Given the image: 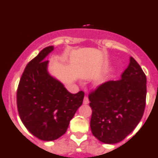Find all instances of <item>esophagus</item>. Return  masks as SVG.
<instances>
[{
	"label": "esophagus",
	"instance_id": "34e87169",
	"mask_svg": "<svg viewBox=\"0 0 158 158\" xmlns=\"http://www.w3.org/2000/svg\"><path fill=\"white\" fill-rule=\"evenodd\" d=\"M89 103V98H88V97H86V96H85L84 97V100H83V104H88Z\"/></svg>",
	"mask_w": 158,
	"mask_h": 158
}]
</instances>
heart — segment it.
Segmentation results:
<instances>
[{
    "label": "heart",
    "mask_w": 158,
    "mask_h": 158,
    "mask_svg": "<svg viewBox=\"0 0 158 158\" xmlns=\"http://www.w3.org/2000/svg\"><path fill=\"white\" fill-rule=\"evenodd\" d=\"M109 78H110V76H105L104 79H101V80L100 81V82H99V85H103V84L105 83V82H107V81H108Z\"/></svg>",
    "instance_id": "b5f03b06"
}]
</instances>
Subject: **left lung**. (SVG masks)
<instances>
[{"label":"left lung","mask_w":158,"mask_h":158,"mask_svg":"<svg viewBox=\"0 0 158 158\" xmlns=\"http://www.w3.org/2000/svg\"><path fill=\"white\" fill-rule=\"evenodd\" d=\"M146 76L132 57L121 79L109 81L89 94L93 135L105 144L123 140L140 122L145 107Z\"/></svg>","instance_id":"8db88e82"}]
</instances>
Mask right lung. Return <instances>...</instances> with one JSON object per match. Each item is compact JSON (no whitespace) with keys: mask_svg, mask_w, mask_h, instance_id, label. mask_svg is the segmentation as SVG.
Instances as JSON below:
<instances>
[{"mask_svg":"<svg viewBox=\"0 0 158 158\" xmlns=\"http://www.w3.org/2000/svg\"><path fill=\"white\" fill-rule=\"evenodd\" d=\"M54 49L45 48L26 65L16 93L23 123L33 135L47 142L65 133L84 98L83 92L71 94L50 74L45 58Z\"/></svg>","mask_w":158,"mask_h":158,"instance_id":"add662e5","label":"right lung"}]
</instances>
